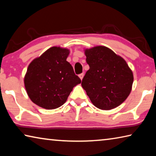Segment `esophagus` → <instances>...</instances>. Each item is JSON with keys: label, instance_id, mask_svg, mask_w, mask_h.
Masks as SVG:
<instances>
[{"label": "esophagus", "instance_id": "esophagus-1", "mask_svg": "<svg viewBox=\"0 0 156 156\" xmlns=\"http://www.w3.org/2000/svg\"><path fill=\"white\" fill-rule=\"evenodd\" d=\"M78 76H79V77H80V78L81 79V80H83V78L84 77V73H80V74H79Z\"/></svg>", "mask_w": 156, "mask_h": 156}]
</instances>
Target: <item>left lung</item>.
Wrapping results in <instances>:
<instances>
[{
    "mask_svg": "<svg viewBox=\"0 0 156 156\" xmlns=\"http://www.w3.org/2000/svg\"><path fill=\"white\" fill-rule=\"evenodd\" d=\"M84 54L89 69L81 84L91 102L102 110L119 106L130 94L133 82L127 63L104 46L87 49Z\"/></svg>",
    "mask_w": 156,
    "mask_h": 156,
    "instance_id": "obj_1",
    "label": "left lung"
}]
</instances>
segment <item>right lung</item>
<instances>
[{"mask_svg": "<svg viewBox=\"0 0 156 156\" xmlns=\"http://www.w3.org/2000/svg\"><path fill=\"white\" fill-rule=\"evenodd\" d=\"M69 50L52 47L28 66L24 83L34 103L54 109L65 103L73 88L81 83L67 61Z\"/></svg>", "mask_w": 156, "mask_h": 156, "instance_id": "right-lung-1", "label": "right lung"}]
</instances>
